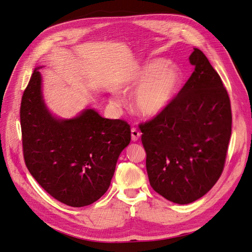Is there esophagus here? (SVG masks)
Instances as JSON below:
<instances>
[{"mask_svg": "<svg viewBox=\"0 0 252 252\" xmlns=\"http://www.w3.org/2000/svg\"><path fill=\"white\" fill-rule=\"evenodd\" d=\"M131 135H132V140L133 141H137L138 139H139V137H140V132L138 131V129L136 128V127H132V129H131Z\"/></svg>", "mask_w": 252, "mask_h": 252, "instance_id": "obj_1", "label": "esophagus"}]
</instances>
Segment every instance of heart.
Returning <instances> with one entry per match:
<instances>
[{
    "instance_id": "obj_1",
    "label": "heart",
    "mask_w": 252,
    "mask_h": 252,
    "mask_svg": "<svg viewBox=\"0 0 252 252\" xmlns=\"http://www.w3.org/2000/svg\"><path fill=\"white\" fill-rule=\"evenodd\" d=\"M164 60H155L144 64L123 85L125 92L137 88L133 96L135 110L143 116H156L163 112L179 90L182 73L175 64ZM112 101L120 104L121 97L113 96Z\"/></svg>"
}]
</instances>
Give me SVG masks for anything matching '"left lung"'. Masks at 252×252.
Returning <instances> with one entry per match:
<instances>
[{
	"label": "left lung",
	"instance_id": "left-lung-1",
	"mask_svg": "<svg viewBox=\"0 0 252 252\" xmlns=\"http://www.w3.org/2000/svg\"><path fill=\"white\" fill-rule=\"evenodd\" d=\"M168 107L139 125L153 189L168 201L189 204L212 189L222 175L231 136V107L218 72L201 50Z\"/></svg>",
	"mask_w": 252,
	"mask_h": 252
}]
</instances>
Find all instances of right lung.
<instances>
[{"label": "right lung", "instance_id": "1", "mask_svg": "<svg viewBox=\"0 0 252 252\" xmlns=\"http://www.w3.org/2000/svg\"><path fill=\"white\" fill-rule=\"evenodd\" d=\"M40 84L35 69L21 101L25 164L54 199L72 207L90 205L108 190L120 153L131 141V126L92 109L56 119L46 108Z\"/></svg>", "mask_w": 252, "mask_h": 252}]
</instances>
